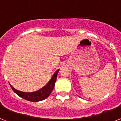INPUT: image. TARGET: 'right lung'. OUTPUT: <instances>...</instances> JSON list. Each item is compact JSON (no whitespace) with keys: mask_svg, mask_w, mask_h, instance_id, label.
<instances>
[{"mask_svg":"<svg viewBox=\"0 0 121 121\" xmlns=\"http://www.w3.org/2000/svg\"><path fill=\"white\" fill-rule=\"evenodd\" d=\"M58 71L59 69H58L54 73V74L53 75L52 78L50 79V81L48 82V84H47L45 87H43V88H42L41 89L37 90L36 92H31V93H26V92H20L19 90H17L14 89L10 84V86L11 88L12 89V90H13V92L15 93H17L19 97L23 98L24 100L30 101H33V102L42 101V100H44V99L47 98L50 95L51 92H52L53 89L54 88L55 82L56 81V77H57Z\"/></svg>","mask_w":121,"mask_h":121,"instance_id":"add662e5","label":"right lung"}]
</instances>
